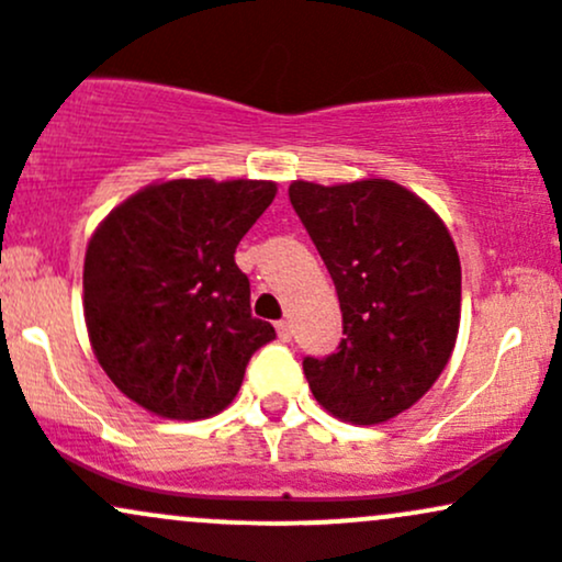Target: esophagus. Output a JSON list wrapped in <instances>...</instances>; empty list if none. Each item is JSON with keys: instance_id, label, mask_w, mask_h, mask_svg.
<instances>
[{"instance_id": "esophagus-1", "label": "esophagus", "mask_w": 562, "mask_h": 562, "mask_svg": "<svg viewBox=\"0 0 562 562\" xmlns=\"http://www.w3.org/2000/svg\"><path fill=\"white\" fill-rule=\"evenodd\" d=\"M276 329H279V338L281 340L292 338V322H289V319H281L279 324H276Z\"/></svg>"}]
</instances>
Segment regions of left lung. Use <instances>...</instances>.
Instances as JSON below:
<instances>
[{"label": "left lung", "mask_w": 562, "mask_h": 562, "mask_svg": "<svg viewBox=\"0 0 562 562\" xmlns=\"http://www.w3.org/2000/svg\"><path fill=\"white\" fill-rule=\"evenodd\" d=\"M289 200L344 314L338 351L303 362L311 392L340 422L384 425L427 395L454 351L462 276L452 235L419 194L386 178L292 181Z\"/></svg>", "instance_id": "left-lung-1"}]
</instances>
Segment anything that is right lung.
Here are the masks:
<instances>
[{
    "label": "right lung",
    "instance_id": "right-lung-1",
    "mask_svg": "<svg viewBox=\"0 0 562 562\" xmlns=\"http://www.w3.org/2000/svg\"><path fill=\"white\" fill-rule=\"evenodd\" d=\"M279 183L170 178L97 224L83 262V316L108 379L161 419L222 414L248 360L276 338L251 316L235 248Z\"/></svg>",
    "mask_w": 562,
    "mask_h": 562
}]
</instances>
